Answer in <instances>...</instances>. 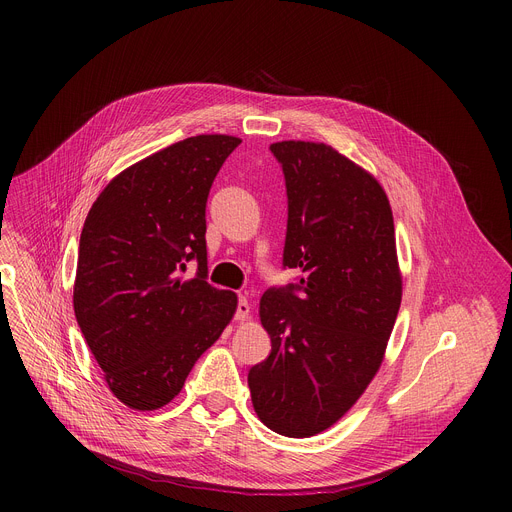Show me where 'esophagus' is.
Returning <instances> with one entry per match:
<instances>
[{
	"mask_svg": "<svg viewBox=\"0 0 512 512\" xmlns=\"http://www.w3.org/2000/svg\"><path fill=\"white\" fill-rule=\"evenodd\" d=\"M251 316V306L245 298H239V304H237V312H235V320H249Z\"/></svg>",
	"mask_w": 512,
	"mask_h": 512,
	"instance_id": "34e87169",
	"label": "esophagus"
}]
</instances>
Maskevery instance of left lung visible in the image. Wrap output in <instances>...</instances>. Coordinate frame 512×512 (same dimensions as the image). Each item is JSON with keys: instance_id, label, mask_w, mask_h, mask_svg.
<instances>
[{"instance_id": "obj_1", "label": "left lung", "mask_w": 512, "mask_h": 512, "mask_svg": "<svg viewBox=\"0 0 512 512\" xmlns=\"http://www.w3.org/2000/svg\"><path fill=\"white\" fill-rule=\"evenodd\" d=\"M269 150L287 188L283 267L302 277L263 294L271 352L247 381L269 429L310 437L332 427L377 375L403 281L391 204L373 174L326 143L289 139Z\"/></svg>"}]
</instances>
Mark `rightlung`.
Listing matches in <instances>:
<instances>
[{
	"label": "right lung",
	"instance_id": "1",
	"mask_svg": "<svg viewBox=\"0 0 512 512\" xmlns=\"http://www.w3.org/2000/svg\"><path fill=\"white\" fill-rule=\"evenodd\" d=\"M239 143L223 133L172 143L117 174L87 214L72 304L111 393L131 409L168 405L237 312L233 291L206 281L204 216ZM190 260L199 271L186 280Z\"/></svg>",
	"mask_w": 512,
	"mask_h": 512
}]
</instances>
